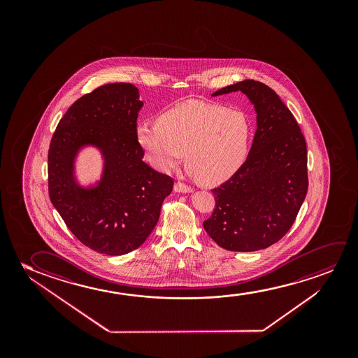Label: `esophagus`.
I'll return each instance as SVG.
<instances>
[{
    "instance_id": "obj_1",
    "label": "esophagus",
    "mask_w": 358,
    "mask_h": 358,
    "mask_svg": "<svg viewBox=\"0 0 358 358\" xmlns=\"http://www.w3.org/2000/svg\"><path fill=\"white\" fill-rule=\"evenodd\" d=\"M175 191L181 192V193H192L193 189H192L191 187L182 183V182H177L176 185H175Z\"/></svg>"
}]
</instances>
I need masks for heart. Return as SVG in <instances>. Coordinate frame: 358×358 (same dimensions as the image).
Masks as SVG:
<instances>
[{
	"label": "heart",
	"mask_w": 358,
	"mask_h": 358,
	"mask_svg": "<svg viewBox=\"0 0 358 358\" xmlns=\"http://www.w3.org/2000/svg\"><path fill=\"white\" fill-rule=\"evenodd\" d=\"M136 138L157 170L172 171L185 157L188 175L217 185L243 166L252 123L238 110L192 100L160 113L157 123H139Z\"/></svg>",
	"instance_id": "heart-1"
}]
</instances>
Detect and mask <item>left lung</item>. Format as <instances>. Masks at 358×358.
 I'll list each match as a JSON object with an SVG mask.
<instances>
[{
  "instance_id": "1",
  "label": "left lung",
  "mask_w": 358,
  "mask_h": 358,
  "mask_svg": "<svg viewBox=\"0 0 358 358\" xmlns=\"http://www.w3.org/2000/svg\"><path fill=\"white\" fill-rule=\"evenodd\" d=\"M241 92L255 106L257 131L243 166L213 189L215 209L204 230L227 250H264L282 238L303 203L307 145L294 115L268 85L245 79L211 96Z\"/></svg>"
}]
</instances>
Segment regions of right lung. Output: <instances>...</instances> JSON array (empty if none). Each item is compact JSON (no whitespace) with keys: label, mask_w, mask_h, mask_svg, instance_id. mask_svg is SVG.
<instances>
[{"label":"right lung","mask_w":358,"mask_h":358,"mask_svg":"<svg viewBox=\"0 0 358 358\" xmlns=\"http://www.w3.org/2000/svg\"><path fill=\"white\" fill-rule=\"evenodd\" d=\"M139 90L106 84L78 99L56 128L48 157L50 199L83 245L108 255H127L147 241L171 177L143 162L136 138ZM88 148L101 155L99 178L83 182L76 164Z\"/></svg>","instance_id":"right-lung-1"}]
</instances>
